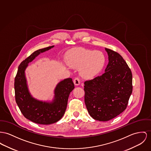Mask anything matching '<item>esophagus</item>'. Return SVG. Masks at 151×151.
I'll return each instance as SVG.
<instances>
[{"label": "esophagus", "instance_id": "esophagus-1", "mask_svg": "<svg viewBox=\"0 0 151 151\" xmlns=\"http://www.w3.org/2000/svg\"><path fill=\"white\" fill-rule=\"evenodd\" d=\"M73 82H74V85H75L76 86H78V85H79L80 83V81L79 80V78H75V79L73 80Z\"/></svg>", "mask_w": 151, "mask_h": 151}]
</instances>
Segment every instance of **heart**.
I'll list each match as a JSON object with an SVG mask.
<instances>
[{"label":"heart","mask_w":151,"mask_h":151,"mask_svg":"<svg viewBox=\"0 0 151 151\" xmlns=\"http://www.w3.org/2000/svg\"><path fill=\"white\" fill-rule=\"evenodd\" d=\"M65 60L69 66L79 69L82 78L91 80L104 68L105 57L101 51L80 49L69 51L66 55Z\"/></svg>","instance_id":"obj_1"}]
</instances>
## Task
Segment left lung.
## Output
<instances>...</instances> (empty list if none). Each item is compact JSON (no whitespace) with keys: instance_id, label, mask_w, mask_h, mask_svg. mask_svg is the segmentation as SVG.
Masks as SVG:
<instances>
[{"instance_id":"left-lung-1","label":"left lung","mask_w":151,"mask_h":151,"mask_svg":"<svg viewBox=\"0 0 151 151\" xmlns=\"http://www.w3.org/2000/svg\"><path fill=\"white\" fill-rule=\"evenodd\" d=\"M108 64L101 76L84 82L85 102L91 117L107 121L126 109L132 93V74L120 55L105 48Z\"/></svg>"}]
</instances>
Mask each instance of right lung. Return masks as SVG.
Here are the masks:
<instances>
[{"label":"right lung","instance_id":"1","mask_svg":"<svg viewBox=\"0 0 151 151\" xmlns=\"http://www.w3.org/2000/svg\"><path fill=\"white\" fill-rule=\"evenodd\" d=\"M54 46L34 51L20 63L15 78L14 89L16 102L23 115L35 123L49 125L60 120L65 114L68 101L74 85L70 78L57 83L51 100L42 101L34 98L31 94L25 71L31 62L40 53L49 50Z\"/></svg>","mask_w":151,"mask_h":151}]
</instances>
